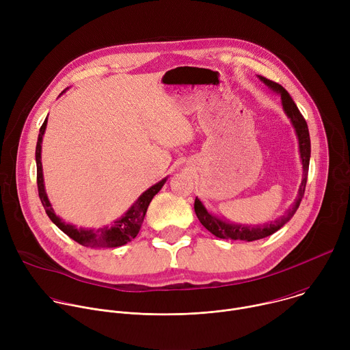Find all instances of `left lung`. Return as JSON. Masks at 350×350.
Returning a JSON list of instances; mask_svg holds the SVG:
<instances>
[{
    "label": "left lung",
    "mask_w": 350,
    "mask_h": 350,
    "mask_svg": "<svg viewBox=\"0 0 350 350\" xmlns=\"http://www.w3.org/2000/svg\"><path fill=\"white\" fill-rule=\"evenodd\" d=\"M258 77L273 92H275L277 95L281 96V105H282L284 113L289 119V122L295 130L297 144H299V155H301V162H302V169H304L302 183H301V185H299L297 195L295 198L292 206L281 217H278L273 221L263 223V224H241V223H234L227 219H223V217L212 213L209 209H206V206L202 204L201 199L196 196L193 208H195V213H196L199 221H201L202 226L208 231H211L213 235H216L217 238H223V239H239V241L251 242V241L266 238V237L274 234L275 231H278L284 224H286L292 219V216L297 211L299 205H301V201H302L304 193H305L306 181H308V172H309V163H310V135H309L308 123L304 119L302 113L299 112L297 107L295 105L293 99L291 98L288 91L282 85H280L278 83H274L263 76H258Z\"/></svg>",
    "instance_id": "1"
}]
</instances>
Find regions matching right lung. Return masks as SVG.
Instances as JSON below:
<instances>
[{"mask_svg":"<svg viewBox=\"0 0 350 350\" xmlns=\"http://www.w3.org/2000/svg\"><path fill=\"white\" fill-rule=\"evenodd\" d=\"M69 90V88H66ZM66 90H64L61 92V95L64 92H66ZM46 120L48 116L45 118L41 129H40V134L37 138V145H36V165H37V187H38V195L41 199V204L48 215V217L51 219V221L61 230L64 231L68 237H70L72 239H75L76 242H79L83 246H91V247H118L122 245H126L127 242H130L131 239H134L141 228V224L144 221L146 209L151 204L152 198L162 189V187L165 185V183L167 181V177L162 178L159 183L154 184L152 187H149L146 191H144L137 199L135 202L123 213V216H120L119 219H116L115 221H112L108 226L99 227V228H85V227H76L75 224L66 223L64 221V219H61L51 202H49L46 191H45V184H44V174H42V163H41V144H42V137L46 129Z\"/></svg>","mask_w":350,"mask_h":350,"instance_id":"right-lung-1","label":"right lung"}]
</instances>
